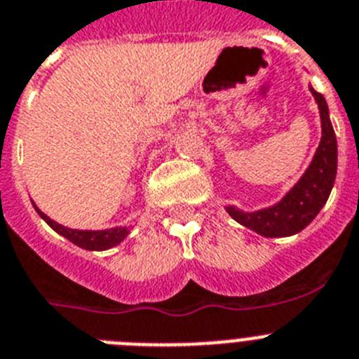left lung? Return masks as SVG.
<instances>
[{"label":"left lung","mask_w":359,"mask_h":359,"mask_svg":"<svg viewBox=\"0 0 359 359\" xmlns=\"http://www.w3.org/2000/svg\"><path fill=\"white\" fill-rule=\"evenodd\" d=\"M320 108L322 117V141L314 154L311 166L304 173L294 188L273 208L267 210L244 213L238 208H226L227 213L235 218L236 222L257 231L258 235L267 238L276 236H291L300 233L304 227L313 222V218L320 213L323 204L330 195L334 186L336 166H338V144H336L334 128L329 119V108L325 97L309 86Z\"/></svg>","instance_id":"left-lung-1"}]
</instances>
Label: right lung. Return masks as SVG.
<instances>
[{
    "label": "right lung",
    "mask_w": 359,
    "mask_h": 359,
    "mask_svg": "<svg viewBox=\"0 0 359 359\" xmlns=\"http://www.w3.org/2000/svg\"><path fill=\"white\" fill-rule=\"evenodd\" d=\"M34 204V202H32ZM36 211L39 213V217L48 224L54 231H57L59 235L68 238L70 242H74L76 245L83 249H88V251H104V249H110L114 245L121 244L124 238L128 236L126 227H114V229H104V231H83V229H70V227H65L61 224L54 222L52 218L46 217L36 204H34Z\"/></svg>",
    "instance_id": "1"
}]
</instances>
